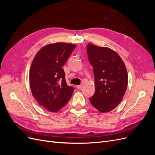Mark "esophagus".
<instances>
[{"label":"esophagus","instance_id":"34e87169","mask_svg":"<svg viewBox=\"0 0 155 155\" xmlns=\"http://www.w3.org/2000/svg\"><path fill=\"white\" fill-rule=\"evenodd\" d=\"M83 87V84H81V85H78V86H77V88L81 89Z\"/></svg>","mask_w":155,"mask_h":155}]
</instances>
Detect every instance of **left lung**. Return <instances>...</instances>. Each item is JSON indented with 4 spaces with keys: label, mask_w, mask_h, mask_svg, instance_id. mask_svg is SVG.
<instances>
[{
    "label": "left lung",
    "mask_w": 155,
    "mask_h": 155,
    "mask_svg": "<svg viewBox=\"0 0 155 155\" xmlns=\"http://www.w3.org/2000/svg\"><path fill=\"white\" fill-rule=\"evenodd\" d=\"M87 51L93 67L95 83V93L89 100L100 112H110L120 104L127 87L125 65L119 55L110 48L88 43Z\"/></svg>",
    "instance_id": "1"
}]
</instances>
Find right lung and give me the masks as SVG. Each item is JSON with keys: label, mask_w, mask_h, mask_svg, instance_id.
<instances>
[{"label": "right lung", "mask_w": 155, "mask_h": 155, "mask_svg": "<svg viewBox=\"0 0 155 155\" xmlns=\"http://www.w3.org/2000/svg\"><path fill=\"white\" fill-rule=\"evenodd\" d=\"M76 45L57 43L46 45L35 55L30 71L33 96L50 112H55L66 105L74 88L65 80L63 68Z\"/></svg>", "instance_id": "1"}]
</instances>
